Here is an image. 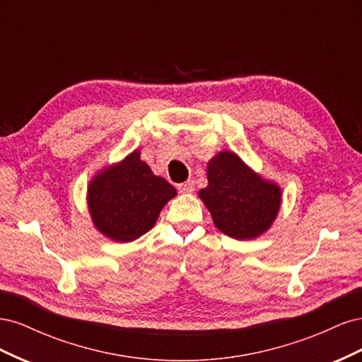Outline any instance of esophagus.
Listing matches in <instances>:
<instances>
[{
    "instance_id": "1",
    "label": "esophagus",
    "mask_w": 362,
    "mask_h": 362,
    "mask_svg": "<svg viewBox=\"0 0 362 362\" xmlns=\"http://www.w3.org/2000/svg\"><path fill=\"white\" fill-rule=\"evenodd\" d=\"M178 190H180V193H182V194L193 193V192H194V182L190 181V180L185 181V182H182V184L178 185Z\"/></svg>"
}]
</instances>
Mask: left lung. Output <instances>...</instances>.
Here are the masks:
<instances>
[{
  "label": "left lung",
  "mask_w": 362,
  "mask_h": 362,
  "mask_svg": "<svg viewBox=\"0 0 362 362\" xmlns=\"http://www.w3.org/2000/svg\"><path fill=\"white\" fill-rule=\"evenodd\" d=\"M208 185L198 196L218 231L235 240H254L276 221L282 204L279 184L262 178L233 151L208 161Z\"/></svg>",
  "instance_id": "8db88e82"
}]
</instances>
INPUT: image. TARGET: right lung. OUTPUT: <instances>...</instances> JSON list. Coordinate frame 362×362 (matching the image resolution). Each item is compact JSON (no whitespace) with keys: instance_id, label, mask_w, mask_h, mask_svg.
I'll return each instance as SVG.
<instances>
[{"instance_id":"right-lung-1","label":"right lung","mask_w":362,"mask_h":362,"mask_svg":"<svg viewBox=\"0 0 362 362\" xmlns=\"http://www.w3.org/2000/svg\"><path fill=\"white\" fill-rule=\"evenodd\" d=\"M175 196L173 185L154 175L136 149L93 175L86 201L96 231L129 243L154 228L163 206Z\"/></svg>"}]
</instances>
